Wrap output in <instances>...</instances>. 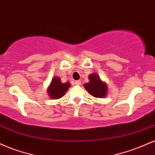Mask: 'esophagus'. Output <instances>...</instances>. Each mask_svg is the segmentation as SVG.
<instances>
[{
	"instance_id": "34e87169",
	"label": "esophagus",
	"mask_w": 155,
	"mask_h": 155,
	"mask_svg": "<svg viewBox=\"0 0 155 155\" xmlns=\"http://www.w3.org/2000/svg\"><path fill=\"white\" fill-rule=\"evenodd\" d=\"M74 84L77 85H80L81 84V81H76L74 82Z\"/></svg>"
}]
</instances>
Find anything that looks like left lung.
<instances>
[{"mask_svg":"<svg viewBox=\"0 0 155 155\" xmlns=\"http://www.w3.org/2000/svg\"><path fill=\"white\" fill-rule=\"evenodd\" d=\"M90 82L85 84V88L91 95L97 98H102L107 94V85L102 83L96 74H91L89 76Z\"/></svg>","mask_w":155,"mask_h":155,"instance_id":"obj_1","label":"left lung"}]
</instances>
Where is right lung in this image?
Segmentation results:
<instances>
[{"label":"right lung","mask_w":155,"mask_h":155,"mask_svg":"<svg viewBox=\"0 0 155 155\" xmlns=\"http://www.w3.org/2000/svg\"><path fill=\"white\" fill-rule=\"evenodd\" d=\"M70 87L69 83H61V80L59 78H54L51 83L50 86L48 89V94L51 99H56L62 97L65 93Z\"/></svg>","instance_id":"right-lung-1"}]
</instances>
